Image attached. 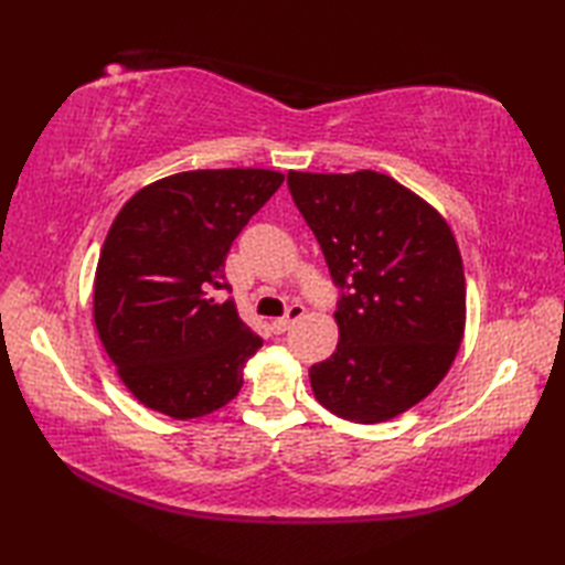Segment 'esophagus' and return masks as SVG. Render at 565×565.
<instances>
[{
    "label": "esophagus",
    "mask_w": 565,
    "mask_h": 565,
    "mask_svg": "<svg viewBox=\"0 0 565 565\" xmlns=\"http://www.w3.org/2000/svg\"><path fill=\"white\" fill-rule=\"evenodd\" d=\"M303 316H306V308H303L301 303H294V306H289V310H286L284 318L271 320V330H274L276 334H281V332L289 330L296 320H301Z\"/></svg>",
    "instance_id": "1"
}]
</instances>
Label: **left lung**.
Segmentation results:
<instances>
[{
	"label": "left lung",
	"instance_id": "1",
	"mask_svg": "<svg viewBox=\"0 0 565 565\" xmlns=\"http://www.w3.org/2000/svg\"><path fill=\"white\" fill-rule=\"evenodd\" d=\"M334 286L338 350L310 366L322 407L374 425L437 388L463 338L466 279L447 221L395 179L289 172Z\"/></svg>",
	"mask_w": 565,
	"mask_h": 565
}]
</instances>
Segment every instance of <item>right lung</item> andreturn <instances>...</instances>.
<instances>
[{
	"label": "right lung",
	"mask_w": 565,
	"mask_h": 565,
	"mask_svg": "<svg viewBox=\"0 0 565 565\" xmlns=\"http://www.w3.org/2000/svg\"><path fill=\"white\" fill-rule=\"evenodd\" d=\"M271 170H194L142 186L118 211L94 279V326L136 398L174 419L218 411L262 347L237 316L225 257L281 186Z\"/></svg>",
	"instance_id": "add662e5"
}]
</instances>
